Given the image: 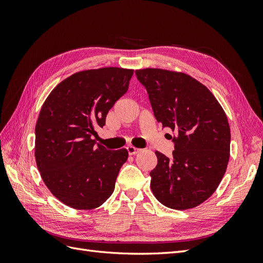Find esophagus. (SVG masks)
I'll return each instance as SVG.
<instances>
[{"mask_svg": "<svg viewBox=\"0 0 263 263\" xmlns=\"http://www.w3.org/2000/svg\"><path fill=\"white\" fill-rule=\"evenodd\" d=\"M127 149V151H128V155L129 156H133V155H137L138 153H139V149H137V148H135V147H133V146H128L126 148Z\"/></svg>", "mask_w": 263, "mask_h": 263, "instance_id": "esophagus-1", "label": "esophagus"}]
</instances>
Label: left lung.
Instances as JSON below:
<instances>
[{
    "label": "left lung",
    "instance_id": "8db88e82",
    "mask_svg": "<svg viewBox=\"0 0 263 263\" xmlns=\"http://www.w3.org/2000/svg\"><path fill=\"white\" fill-rule=\"evenodd\" d=\"M136 77L146 87L157 121L173 132L172 157L156 151L153 193L169 209L195 208L215 192L225 174L230 148L227 116L208 87L185 73L142 69Z\"/></svg>",
    "mask_w": 263,
    "mask_h": 263
}]
</instances>
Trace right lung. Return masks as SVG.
<instances>
[{"label": "right lung", "mask_w": 263, "mask_h": 263, "mask_svg": "<svg viewBox=\"0 0 263 263\" xmlns=\"http://www.w3.org/2000/svg\"><path fill=\"white\" fill-rule=\"evenodd\" d=\"M134 70L101 68L77 72L45 101L35 127V158L43 181L60 202L93 210L112 195L126 149L95 144V128L128 90Z\"/></svg>", "instance_id": "right-lung-1"}]
</instances>
